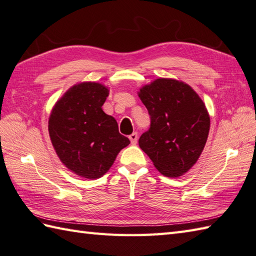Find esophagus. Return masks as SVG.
<instances>
[{"instance_id": "esophagus-1", "label": "esophagus", "mask_w": 256, "mask_h": 256, "mask_svg": "<svg viewBox=\"0 0 256 256\" xmlns=\"http://www.w3.org/2000/svg\"><path fill=\"white\" fill-rule=\"evenodd\" d=\"M129 139L132 141V144H137L138 142V134L137 132H134L129 136Z\"/></svg>"}]
</instances>
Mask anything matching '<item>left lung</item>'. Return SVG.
Returning <instances> with one entry per match:
<instances>
[{
  "label": "left lung",
  "mask_w": 256,
  "mask_h": 256,
  "mask_svg": "<svg viewBox=\"0 0 256 256\" xmlns=\"http://www.w3.org/2000/svg\"><path fill=\"white\" fill-rule=\"evenodd\" d=\"M138 95L151 119L139 146L161 174L183 175L206 144L210 117L205 104L188 84L173 78H156L141 88Z\"/></svg>",
  "instance_id": "8db88e82"
}]
</instances>
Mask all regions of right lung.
Instances as JSON below:
<instances>
[{
	"mask_svg": "<svg viewBox=\"0 0 256 256\" xmlns=\"http://www.w3.org/2000/svg\"><path fill=\"white\" fill-rule=\"evenodd\" d=\"M110 90L103 84L73 85L51 110L48 130L56 156L84 178L103 176L130 141L119 134L116 119L102 110Z\"/></svg>",
	"mask_w": 256,
	"mask_h": 256,
	"instance_id": "right-lung-1",
	"label": "right lung"
}]
</instances>
